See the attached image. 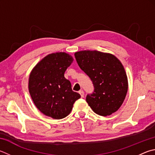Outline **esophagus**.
Masks as SVG:
<instances>
[{"label":"esophagus","mask_w":155,"mask_h":155,"mask_svg":"<svg viewBox=\"0 0 155 155\" xmlns=\"http://www.w3.org/2000/svg\"><path fill=\"white\" fill-rule=\"evenodd\" d=\"M78 93H79L80 95H81V97H84V91H83V90H80V91H78Z\"/></svg>","instance_id":"1"}]
</instances>
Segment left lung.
Segmentation results:
<instances>
[{
    "instance_id": "8db88e82",
    "label": "left lung",
    "mask_w": 155,
    "mask_h": 155,
    "mask_svg": "<svg viewBox=\"0 0 155 155\" xmlns=\"http://www.w3.org/2000/svg\"><path fill=\"white\" fill-rule=\"evenodd\" d=\"M74 56L94 85V91L86 97L93 111L103 117L117 111L128 90L127 77L120 61L111 53L96 50L80 51Z\"/></svg>"
}]
</instances>
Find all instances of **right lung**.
Wrapping results in <instances>:
<instances>
[{
  "label": "right lung",
  "instance_id": "1",
  "mask_svg": "<svg viewBox=\"0 0 155 155\" xmlns=\"http://www.w3.org/2000/svg\"><path fill=\"white\" fill-rule=\"evenodd\" d=\"M72 55L65 52L47 55L34 67L28 89L34 104L42 113L54 119L66 117L81 95L72 91L64 72L72 63Z\"/></svg>",
  "mask_w": 155,
  "mask_h": 155
}]
</instances>
